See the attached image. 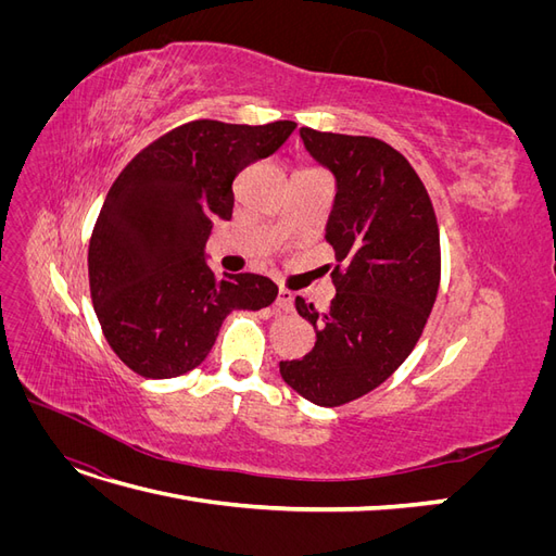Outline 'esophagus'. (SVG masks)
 Here are the masks:
<instances>
[{"label":"esophagus","mask_w":556,"mask_h":556,"mask_svg":"<svg viewBox=\"0 0 556 556\" xmlns=\"http://www.w3.org/2000/svg\"><path fill=\"white\" fill-rule=\"evenodd\" d=\"M276 306L282 311V313H292L294 311V294L290 290L280 288L278 290V299H276Z\"/></svg>","instance_id":"esophagus-1"}]
</instances>
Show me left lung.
I'll list each match as a JSON object with an SVG mask.
<instances>
[{
    "label": "left lung",
    "instance_id": "8db88e82",
    "mask_svg": "<svg viewBox=\"0 0 556 556\" xmlns=\"http://www.w3.org/2000/svg\"><path fill=\"white\" fill-rule=\"evenodd\" d=\"M299 134L336 180L325 229L336 296L323 313L296 296L317 341L304 359L280 362V376L333 408L376 390L413 352L439 294L441 241L425 185L399 150L371 137Z\"/></svg>",
    "mask_w": 556,
    "mask_h": 556
}]
</instances>
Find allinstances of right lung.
<instances>
[{
    "label": "right lung",
    "mask_w": 556,
    "mask_h": 556,
    "mask_svg": "<svg viewBox=\"0 0 556 556\" xmlns=\"http://www.w3.org/2000/svg\"><path fill=\"white\" fill-rule=\"evenodd\" d=\"M294 127L180 125L143 148L111 185L88 250L90 294L109 345L134 374H188L206 359L231 311L274 304V280L217 276L206 241L213 220H231L233 178L274 155Z\"/></svg>",
    "instance_id": "obj_1"
}]
</instances>
